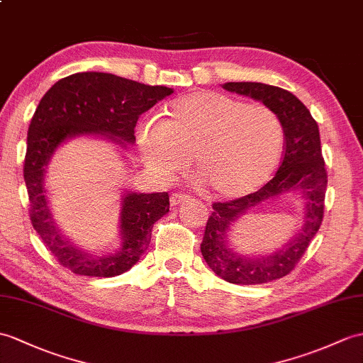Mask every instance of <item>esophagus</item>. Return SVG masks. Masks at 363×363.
<instances>
[{
    "mask_svg": "<svg viewBox=\"0 0 363 363\" xmlns=\"http://www.w3.org/2000/svg\"><path fill=\"white\" fill-rule=\"evenodd\" d=\"M187 199H189V196L184 195V193H173L172 198H170V204H172L173 207H176V206L182 204V202H185Z\"/></svg>",
    "mask_w": 363,
    "mask_h": 363,
    "instance_id": "34e87169",
    "label": "esophagus"
}]
</instances>
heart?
Masks as SVG:
<instances>
[{"label": "heart", "mask_w": 363, "mask_h": 363, "mask_svg": "<svg viewBox=\"0 0 363 363\" xmlns=\"http://www.w3.org/2000/svg\"><path fill=\"white\" fill-rule=\"evenodd\" d=\"M138 139L161 179H174L193 157V173L213 196L238 199L272 176L281 156L283 126L263 104L198 91L176 99L162 122H143Z\"/></svg>", "instance_id": "obj_1"}]
</instances>
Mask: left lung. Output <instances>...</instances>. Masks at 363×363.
<instances>
[{"mask_svg": "<svg viewBox=\"0 0 363 363\" xmlns=\"http://www.w3.org/2000/svg\"><path fill=\"white\" fill-rule=\"evenodd\" d=\"M224 89L259 100L277 113L284 133V156L274 178L258 191L227 202H215L201 254L210 269L233 284H261L288 275L305 254L323 220L328 174L320 147L318 126L309 109L283 88L257 82H229ZM298 191L306 206L303 223L280 250L266 256L247 257L233 252L226 242L231 224L252 208L283 192Z\"/></svg>", "mask_w": 363, "mask_h": 363, "instance_id": "obj_1", "label": "left lung"}]
</instances>
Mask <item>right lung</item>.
I'll use <instances>...</instances> for the list:
<instances>
[{
  "label": "right lung",
  "instance_id": "obj_1",
  "mask_svg": "<svg viewBox=\"0 0 363 363\" xmlns=\"http://www.w3.org/2000/svg\"><path fill=\"white\" fill-rule=\"evenodd\" d=\"M172 88L150 86L106 72H77L52 85L33 113L28 130L24 182L30 221L58 263L86 277H116L138 263L150 246L153 224L168 213V193H125L121 207V247L96 255L80 249L57 229L48 206L45 173L55 150L67 139L99 136L126 147L134 143L139 116Z\"/></svg>",
  "mask_w": 363,
  "mask_h": 363
}]
</instances>
